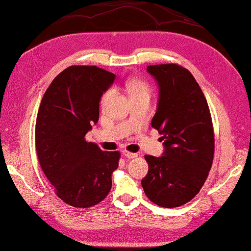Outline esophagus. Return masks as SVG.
Listing matches in <instances>:
<instances>
[{"label":"esophagus","instance_id":"1","mask_svg":"<svg viewBox=\"0 0 251 251\" xmlns=\"http://www.w3.org/2000/svg\"><path fill=\"white\" fill-rule=\"evenodd\" d=\"M122 154L125 155V157H126V159H128V160L134 159V157H137V156H138L137 153H131V152L126 151V150H123V151H122Z\"/></svg>","mask_w":251,"mask_h":251}]
</instances>
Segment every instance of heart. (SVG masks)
I'll return each mask as SVG.
<instances>
[{
    "instance_id": "obj_1",
    "label": "heart",
    "mask_w": 251,
    "mask_h": 251,
    "mask_svg": "<svg viewBox=\"0 0 251 251\" xmlns=\"http://www.w3.org/2000/svg\"><path fill=\"white\" fill-rule=\"evenodd\" d=\"M126 89H128L130 97H134V96H150L151 92V88L148 85L146 81L140 80V79H132L128 82L126 85ZM112 95V90L110 89L108 91H105L102 98H101V107H104L107 104L108 100L110 99V97Z\"/></svg>"
}]
</instances>
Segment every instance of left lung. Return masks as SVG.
Returning <instances> with one entry per match:
<instances>
[{"label":"left lung","mask_w":251,"mask_h":251,"mask_svg":"<svg viewBox=\"0 0 251 251\" xmlns=\"http://www.w3.org/2000/svg\"><path fill=\"white\" fill-rule=\"evenodd\" d=\"M159 86L151 125L162 134V156L146 155L141 184L148 199L166 208L178 207L204 185L214 157V130L205 96L193 75L176 64L148 66Z\"/></svg>","instance_id":"8db88e82"}]
</instances>
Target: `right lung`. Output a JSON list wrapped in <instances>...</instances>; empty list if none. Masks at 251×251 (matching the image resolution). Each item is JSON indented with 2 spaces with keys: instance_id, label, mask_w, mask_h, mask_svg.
Listing matches in <instances>:
<instances>
[{
  "instance_id": "obj_1",
  "label": "right lung",
  "mask_w": 251,
  "mask_h": 251,
  "mask_svg": "<svg viewBox=\"0 0 251 251\" xmlns=\"http://www.w3.org/2000/svg\"><path fill=\"white\" fill-rule=\"evenodd\" d=\"M116 75L97 66H70L57 75L39 105L35 146L57 196L88 208L105 199L120 153L105 152L85 135L99 120V102Z\"/></svg>"
}]
</instances>
